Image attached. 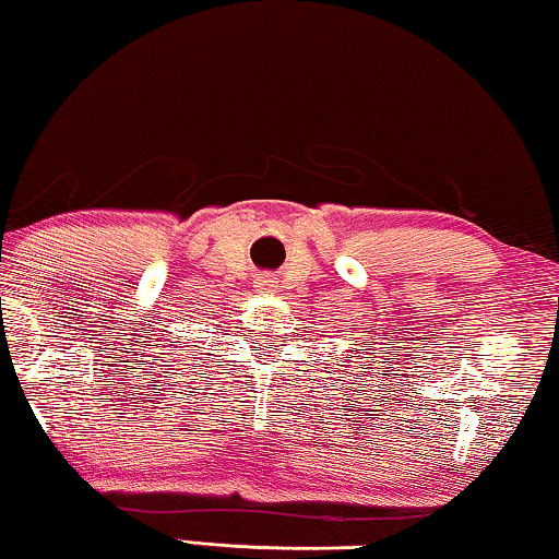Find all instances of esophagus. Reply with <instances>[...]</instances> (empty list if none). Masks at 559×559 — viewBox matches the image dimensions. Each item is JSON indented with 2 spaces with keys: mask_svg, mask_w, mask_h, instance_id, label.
Listing matches in <instances>:
<instances>
[{
  "mask_svg": "<svg viewBox=\"0 0 559 559\" xmlns=\"http://www.w3.org/2000/svg\"><path fill=\"white\" fill-rule=\"evenodd\" d=\"M273 286V281L269 278V276H263V278H258V288L261 290H269Z\"/></svg>",
  "mask_w": 559,
  "mask_h": 559,
  "instance_id": "obj_1",
  "label": "esophagus"
}]
</instances>
